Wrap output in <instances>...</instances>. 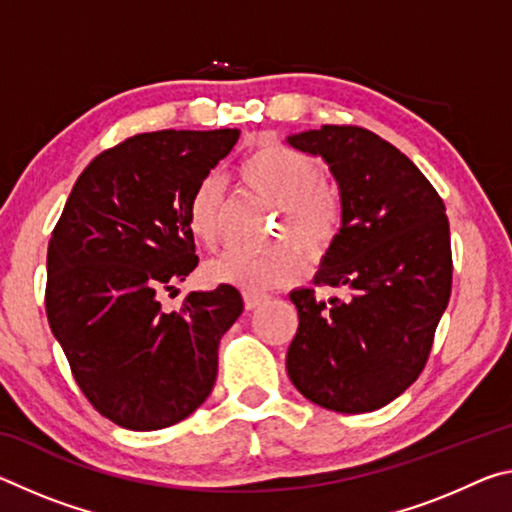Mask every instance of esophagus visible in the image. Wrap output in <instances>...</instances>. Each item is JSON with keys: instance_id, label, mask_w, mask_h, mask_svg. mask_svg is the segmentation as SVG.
Listing matches in <instances>:
<instances>
[{"instance_id": "obj_1", "label": "esophagus", "mask_w": 512, "mask_h": 512, "mask_svg": "<svg viewBox=\"0 0 512 512\" xmlns=\"http://www.w3.org/2000/svg\"><path fill=\"white\" fill-rule=\"evenodd\" d=\"M266 300H268V298H266V296H259V293H244V305H246L248 311L262 307Z\"/></svg>"}]
</instances>
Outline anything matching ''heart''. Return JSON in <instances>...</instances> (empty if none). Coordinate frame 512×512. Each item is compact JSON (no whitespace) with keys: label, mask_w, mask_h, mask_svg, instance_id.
Wrapping results in <instances>:
<instances>
[{"label":"heart","mask_w":512,"mask_h":512,"mask_svg":"<svg viewBox=\"0 0 512 512\" xmlns=\"http://www.w3.org/2000/svg\"><path fill=\"white\" fill-rule=\"evenodd\" d=\"M241 178L250 189L282 207L280 237H287L311 257L332 246L341 223L339 198L323 185L318 164L298 149L266 140L241 162ZM223 180L210 173L198 180L187 205V223L196 241L212 246L219 237ZM305 275V259L291 246L266 253L225 250L205 264V280L246 293H264L296 284Z\"/></svg>","instance_id":"heart-1"}]
</instances>
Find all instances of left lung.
Here are the masks:
<instances>
[{
    "label": "left lung",
    "mask_w": 512,
    "mask_h": 512,
    "mask_svg": "<svg viewBox=\"0 0 512 512\" xmlns=\"http://www.w3.org/2000/svg\"><path fill=\"white\" fill-rule=\"evenodd\" d=\"M323 160L339 185L341 228L314 284L348 300L293 289L298 332L287 352L293 386L336 413L377 411L427 363L452 293L445 203L393 144L359 126H323L287 137Z\"/></svg>",
    "instance_id": "8db88e82"
}]
</instances>
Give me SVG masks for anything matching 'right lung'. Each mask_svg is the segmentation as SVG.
<instances>
[{"mask_svg": "<svg viewBox=\"0 0 512 512\" xmlns=\"http://www.w3.org/2000/svg\"><path fill=\"white\" fill-rule=\"evenodd\" d=\"M239 135L158 131L97 155L49 239V327L83 395L119 427H171L212 393L241 293L192 291L169 314L158 296L196 268L189 196Z\"/></svg>", "mask_w": 512, "mask_h": 512, "instance_id": "right-lung-1", "label": "right lung"}]
</instances>
